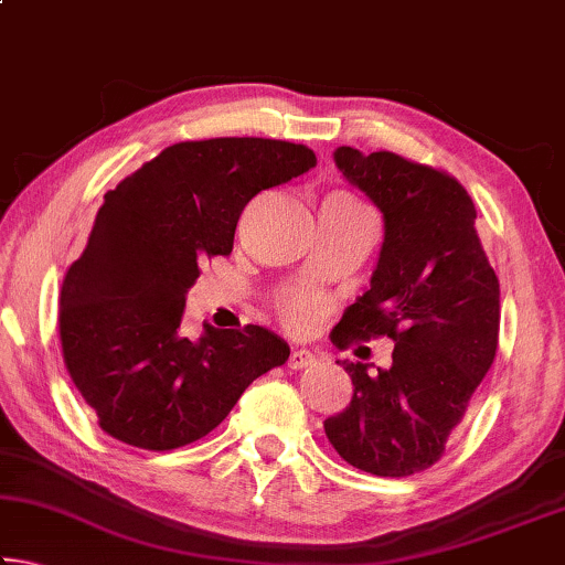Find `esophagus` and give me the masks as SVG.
Here are the masks:
<instances>
[{"mask_svg": "<svg viewBox=\"0 0 565 565\" xmlns=\"http://www.w3.org/2000/svg\"><path fill=\"white\" fill-rule=\"evenodd\" d=\"M313 361H317V359H313V353H311V351H306V349H296V351H291V356H289V369H294V371H299V369H309Z\"/></svg>", "mask_w": 565, "mask_h": 565, "instance_id": "34e87169", "label": "esophagus"}]
</instances>
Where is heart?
Listing matches in <instances>:
<instances>
[{"mask_svg": "<svg viewBox=\"0 0 565 565\" xmlns=\"http://www.w3.org/2000/svg\"><path fill=\"white\" fill-rule=\"evenodd\" d=\"M333 196H349L337 191ZM351 199V196H349ZM327 313V299L313 291H291L281 299V319L291 331H311Z\"/></svg>", "mask_w": 565, "mask_h": 565, "instance_id": "1", "label": "heart"}]
</instances>
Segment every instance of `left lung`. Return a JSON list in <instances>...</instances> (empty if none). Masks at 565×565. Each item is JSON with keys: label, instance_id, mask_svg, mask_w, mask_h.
I'll return each mask as SVG.
<instances>
[{"label": "left lung", "instance_id": "1", "mask_svg": "<svg viewBox=\"0 0 565 565\" xmlns=\"http://www.w3.org/2000/svg\"><path fill=\"white\" fill-rule=\"evenodd\" d=\"M333 159L384 214V246L371 289L343 311L331 341L349 349L386 337L394 353L379 374L361 361H337L353 396L323 428L347 463L404 478L444 456L489 374L499 349V276L461 181L394 151L339 147Z\"/></svg>", "mask_w": 565, "mask_h": 565}]
</instances>
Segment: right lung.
Listing matches in <instances>:
<instances>
[{
  "label": "right lung",
  "instance_id": "1",
  "mask_svg": "<svg viewBox=\"0 0 565 565\" xmlns=\"http://www.w3.org/2000/svg\"><path fill=\"white\" fill-rule=\"evenodd\" d=\"M311 167L317 154L291 141H179L104 194L60 294L64 366L102 431L147 451L194 444L286 363L269 329L204 327L191 341L181 317L199 266L232 254L244 206Z\"/></svg>",
  "mask_w": 565,
  "mask_h": 565
}]
</instances>
